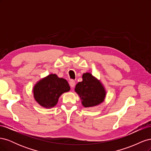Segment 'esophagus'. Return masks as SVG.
<instances>
[{
  "label": "esophagus",
  "instance_id": "obj_1",
  "mask_svg": "<svg viewBox=\"0 0 151 151\" xmlns=\"http://www.w3.org/2000/svg\"><path fill=\"white\" fill-rule=\"evenodd\" d=\"M75 81L74 80H70V82H69V85L71 87V88H74V87L75 86Z\"/></svg>",
  "mask_w": 151,
  "mask_h": 151
}]
</instances>
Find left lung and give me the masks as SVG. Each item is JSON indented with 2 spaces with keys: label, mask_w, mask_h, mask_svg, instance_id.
<instances>
[{
  "label": "left lung",
  "mask_w": 151,
  "mask_h": 151,
  "mask_svg": "<svg viewBox=\"0 0 151 151\" xmlns=\"http://www.w3.org/2000/svg\"><path fill=\"white\" fill-rule=\"evenodd\" d=\"M75 91L79 95L82 104L86 108L101 103L106 95L101 83L90 73H85L83 75V81L77 84Z\"/></svg>",
  "instance_id": "left-lung-1"
}]
</instances>
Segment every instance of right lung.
Returning <instances> with one entry per match:
<instances>
[{
    "mask_svg": "<svg viewBox=\"0 0 151 151\" xmlns=\"http://www.w3.org/2000/svg\"><path fill=\"white\" fill-rule=\"evenodd\" d=\"M70 89L65 79L58 78L56 74H50L35 86L34 98L41 106L52 108L57 104L62 94L68 92Z\"/></svg>",
    "mask_w": 151,
    "mask_h": 151,
    "instance_id": "obj_1",
    "label": "right lung"
}]
</instances>
